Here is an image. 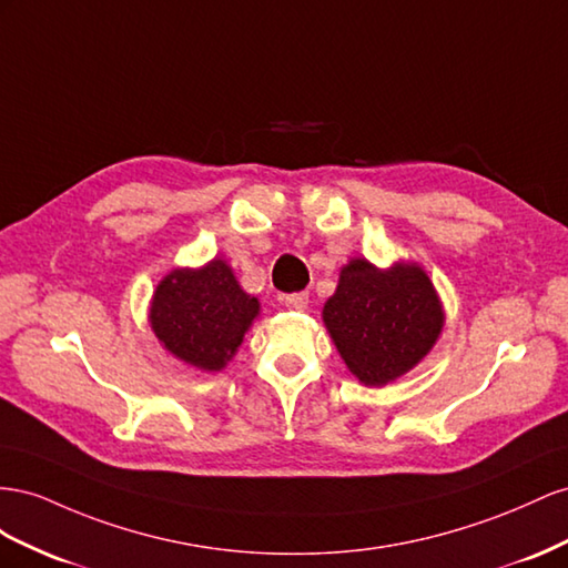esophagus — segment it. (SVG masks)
Masks as SVG:
<instances>
[{"label":"esophagus","instance_id":"1","mask_svg":"<svg viewBox=\"0 0 568 568\" xmlns=\"http://www.w3.org/2000/svg\"><path fill=\"white\" fill-rule=\"evenodd\" d=\"M283 304L287 306V310L302 312V310H306V304H310V295H306V293H293V295H285V297H283Z\"/></svg>","mask_w":568,"mask_h":568}]
</instances>
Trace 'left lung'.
<instances>
[{
    "label": "left lung",
    "mask_w": 568,
    "mask_h": 568,
    "mask_svg": "<svg viewBox=\"0 0 568 568\" xmlns=\"http://www.w3.org/2000/svg\"><path fill=\"white\" fill-rule=\"evenodd\" d=\"M323 321L347 368L364 385H385L407 374L443 331V306L416 264L381 271L352 258L339 273Z\"/></svg>",
    "instance_id": "8db88e82"
}]
</instances>
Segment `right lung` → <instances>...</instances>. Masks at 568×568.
I'll use <instances>...</instances> for the list:
<instances>
[{
    "instance_id": "obj_1",
    "label": "right lung",
    "mask_w": 568,
    "mask_h": 568,
    "mask_svg": "<svg viewBox=\"0 0 568 568\" xmlns=\"http://www.w3.org/2000/svg\"><path fill=\"white\" fill-rule=\"evenodd\" d=\"M256 314V297L237 285L229 264L214 258L200 271L169 273L154 293L150 321L154 335L178 359L221 371Z\"/></svg>"
}]
</instances>
